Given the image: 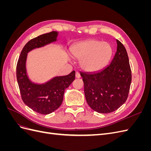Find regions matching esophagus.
I'll return each instance as SVG.
<instances>
[{
	"label": "esophagus",
	"mask_w": 151,
	"mask_h": 151,
	"mask_svg": "<svg viewBox=\"0 0 151 151\" xmlns=\"http://www.w3.org/2000/svg\"><path fill=\"white\" fill-rule=\"evenodd\" d=\"M76 78H80V77H81V76H80L79 73L78 72H76Z\"/></svg>",
	"instance_id": "esophagus-1"
}]
</instances>
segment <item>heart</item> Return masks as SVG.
I'll use <instances>...</instances> for the list:
<instances>
[{"instance_id": "b5f03b06", "label": "heart", "mask_w": 151, "mask_h": 151, "mask_svg": "<svg viewBox=\"0 0 151 151\" xmlns=\"http://www.w3.org/2000/svg\"><path fill=\"white\" fill-rule=\"evenodd\" d=\"M70 52L73 57L80 60V66L84 70L94 72L103 69L108 64L113 49L108 42L89 40L74 45Z\"/></svg>"}]
</instances>
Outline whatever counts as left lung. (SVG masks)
<instances>
[{
	"label": "left lung",
	"instance_id": "left-lung-1",
	"mask_svg": "<svg viewBox=\"0 0 151 151\" xmlns=\"http://www.w3.org/2000/svg\"><path fill=\"white\" fill-rule=\"evenodd\" d=\"M116 52L110 64L94 72H81L86 101L93 110L109 113L124 104L132 81L127 50L116 40Z\"/></svg>",
	"mask_w": 151,
	"mask_h": 151
}]
</instances>
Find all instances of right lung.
Segmentation results:
<instances>
[{
    "mask_svg": "<svg viewBox=\"0 0 151 151\" xmlns=\"http://www.w3.org/2000/svg\"><path fill=\"white\" fill-rule=\"evenodd\" d=\"M58 36V32L52 31L31 40L22 48L16 67L22 101L33 111L43 115H48L60 107L65 89L75 80L76 72L73 70L67 76H54L45 83H36L30 79L27 73V57L33 50L57 42Z\"/></svg>",
    "mask_w": 151,
    "mask_h": 151,
    "instance_id": "1",
    "label": "right lung"
}]
</instances>
